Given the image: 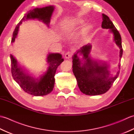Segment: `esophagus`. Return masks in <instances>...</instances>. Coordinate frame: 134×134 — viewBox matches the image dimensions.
Here are the masks:
<instances>
[{"mask_svg":"<svg viewBox=\"0 0 134 134\" xmlns=\"http://www.w3.org/2000/svg\"><path fill=\"white\" fill-rule=\"evenodd\" d=\"M72 53L71 52H67L66 53H65V58L66 59H70L71 57L72 56Z\"/></svg>","mask_w":134,"mask_h":134,"instance_id":"34e87169","label":"esophagus"}]
</instances>
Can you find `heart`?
Instances as JSON below:
<instances>
[{"label":"heart","mask_w":134,"mask_h":134,"mask_svg":"<svg viewBox=\"0 0 134 134\" xmlns=\"http://www.w3.org/2000/svg\"><path fill=\"white\" fill-rule=\"evenodd\" d=\"M83 21H78L77 22H76V24L82 25V24H83Z\"/></svg>","instance_id":"heart-1"}]
</instances>
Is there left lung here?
<instances>
[{
    "instance_id": "8db88e82",
    "label": "left lung",
    "mask_w": 134,
    "mask_h": 134,
    "mask_svg": "<svg viewBox=\"0 0 134 134\" xmlns=\"http://www.w3.org/2000/svg\"><path fill=\"white\" fill-rule=\"evenodd\" d=\"M101 26L103 29H109L114 36L116 44L120 48V60L123 55L121 38L109 17L102 14ZM92 45L82 47L72 56V71L77 81L79 89L83 94L89 96L100 95L108 92L119 76V71L113 76H110L108 65L101 63L91 59L90 53ZM79 55H82L81 59ZM119 64V69H120Z\"/></svg>"
}]
</instances>
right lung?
<instances>
[{"label": "right lung", "mask_w": 134, "mask_h": 134, "mask_svg": "<svg viewBox=\"0 0 134 134\" xmlns=\"http://www.w3.org/2000/svg\"><path fill=\"white\" fill-rule=\"evenodd\" d=\"M55 7L53 5L36 8L30 10L25 14L21 21L17 25L13 35L11 42H14L18 35L19 26L22 22L30 19H37L49 26L51 16ZM11 74L13 79L18 83L24 92L35 96H42L49 94L54 87L55 85V75L57 68L64 61L62 56L60 53H49L47 58V62L49 67L47 71L38 78H35L31 76L18 65L16 59L10 55Z\"/></svg>", "instance_id": "obj_1"}]
</instances>
